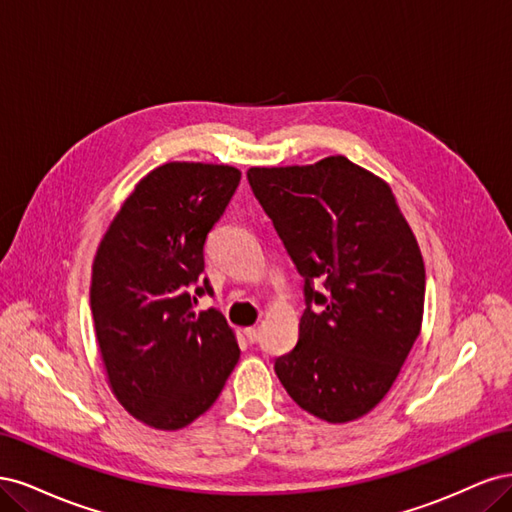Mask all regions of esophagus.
<instances>
[{
  "label": "esophagus",
  "instance_id": "esophagus-1",
  "mask_svg": "<svg viewBox=\"0 0 512 512\" xmlns=\"http://www.w3.org/2000/svg\"><path fill=\"white\" fill-rule=\"evenodd\" d=\"M245 333V337H247V342L250 344H256L258 342V337H260V333H258V329H254V327H250V329H245L243 331Z\"/></svg>",
  "mask_w": 512,
  "mask_h": 512
}]
</instances>
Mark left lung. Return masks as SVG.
<instances>
[{
  "label": "left lung",
  "mask_w": 512,
  "mask_h": 512,
  "mask_svg": "<svg viewBox=\"0 0 512 512\" xmlns=\"http://www.w3.org/2000/svg\"><path fill=\"white\" fill-rule=\"evenodd\" d=\"M247 181L303 277L299 342L275 374L322 421L361 418L421 331L425 265L412 230L389 185L344 156L250 168Z\"/></svg>",
  "instance_id": "8db88e82"
}]
</instances>
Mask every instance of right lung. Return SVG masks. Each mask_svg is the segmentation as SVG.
<instances>
[{
  "label": "right lung",
  "instance_id": "1",
  "mask_svg": "<svg viewBox=\"0 0 512 512\" xmlns=\"http://www.w3.org/2000/svg\"><path fill=\"white\" fill-rule=\"evenodd\" d=\"M241 173L170 162L136 185L104 235L91 273V314L117 399L138 421L181 429L205 414L239 361L220 309L194 312L213 294L205 243Z\"/></svg>",
  "mask_w": 512,
  "mask_h": 512
}]
</instances>
